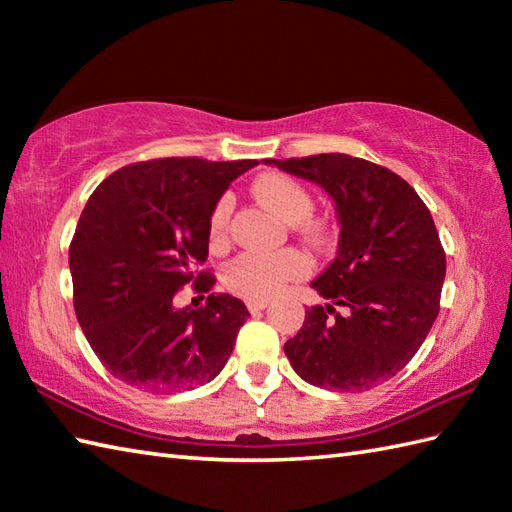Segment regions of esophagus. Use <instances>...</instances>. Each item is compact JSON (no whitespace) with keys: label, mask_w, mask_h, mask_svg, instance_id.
<instances>
[{"label":"esophagus","mask_w":512,"mask_h":512,"mask_svg":"<svg viewBox=\"0 0 512 512\" xmlns=\"http://www.w3.org/2000/svg\"><path fill=\"white\" fill-rule=\"evenodd\" d=\"M246 306H248L250 314L262 312L264 308H268V299H248V301H246Z\"/></svg>","instance_id":"1"}]
</instances>
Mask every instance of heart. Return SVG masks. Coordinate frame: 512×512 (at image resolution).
<instances>
[{
    "label": "heart",
    "instance_id": "heart-1",
    "mask_svg": "<svg viewBox=\"0 0 512 512\" xmlns=\"http://www.w3.org/2000/svg\"><path fill=\"white\" fill-rule=\"evenodd\" d=\"M255 195L270 209L295 224L299 233L312 242H323L330 235V226L321 217L310 215L314 209L312 193L295 178L284 173H266L257 178ZM228 226H231V198L222 195L213 204L209 215V244L213 250H222L228 244ZM310 273V259L297 248L277 250V253H248L237 255L224 268V284L235 295L244 299H270L279 295L292 281Z\"/></svg>",
    "mask_w": 512,
    "mask_h": 512
}]
</instances>
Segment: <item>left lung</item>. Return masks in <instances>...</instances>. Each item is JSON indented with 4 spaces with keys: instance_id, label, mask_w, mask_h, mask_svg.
Instances as JSON below:
<instances>
[{
    "instance_id": "obj_1",
    "label": "left lung",
    "mask_w": 512,
    "mask_h": 512,
    "mask_svg": "<svg viewBox=\"0 0 512 512\" xmlns=\"http://www.w3.org/2000/svg\"><path fill=\"white\" fill-rule=\"evenodd\" d=\"M266 162L321 184L341 220L339 255L312 281L330 303L306 310L284 345L290 365L310 385L334 391L385 383L420 350L440 312L447 253L427 204L398 173L363 158Z\"/></svg>"
}]
</instances>
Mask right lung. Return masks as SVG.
Listing matches in <instances>:
<instances>
[{
  "mask_svg": "<svg viewBox=\"0 0 512 512\" xmlns=\"http://www.w3.org/2000/svg\"><path fill=\"white\" fill-rule=\"evenodd\" d=\"M257 160L158 158L132 162L90 195L70 242L74 312L94 354L114 378L143 391L209 383L250 317L244 301L215 295L209 215ZM187 283L204 307L172 308Z\"/></svg>",
  "mask_w": 512,
  "mask_h": 512,
  "instance_id": "add662e5",
  "label": "right lung"
}]
</instances>
